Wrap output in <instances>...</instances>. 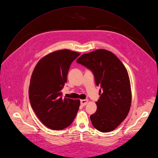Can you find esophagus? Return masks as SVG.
<instances>
[{
	"mask_svg": "<svg viewBox=\"0 0 158 158\" xmlns=\"http://www.w3.org/2000/svg\"><path fill=\"white\" fill-rule=\"evenodd\" d=\"M88 102V99H81L80 101V104L82 106H85Z\"/></svg>",
	"mask_w": 158,
	"mask_h": 158,
	"instance_id": "34e87169",
	"label": "esophagus"
}]
</instances>
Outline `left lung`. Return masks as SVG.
I'll return each instance as SVG.
<instances>
[{
    "mask_svg": "<svg viewBox=\"0 0 158 158\" xmlns=\"http://www.w3.org/2000/svg\"><path fill=\"white\" fill-rule=\"evenodd\" d=\"M77 62L92 71L96 85L103 91L96 102V112L90 116L93 127L103 133L114 130L127 117L131 106L126 68L115 55L105 49L84 54Z\"/></svg>",
    "mask_w": 158,
    "mask_h": 158,
    "instance_id": "1",
    "label": "left lung"
}]
</instances>
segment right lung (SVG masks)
Segmentation results:
<instances>
[{
  "label": "right lung",
  "instance_id": "1",
  "mask_svg": "<svg viewBox=\"0 0 158 158\" xmlns=\"http://www.w3.org/2000/svg\"><path fill=\"white\" fill-rule=\"evenodd\" d=\"M80 55L69 49L53 52L43 57L33 72L29 87L30 104L38 118L52 130L69 127L78 110L80 100L62 98L61 90L72 62Z\"/></svg>",
  "mask_w": 158,
  "mask_h": 158
}]
</instances>
